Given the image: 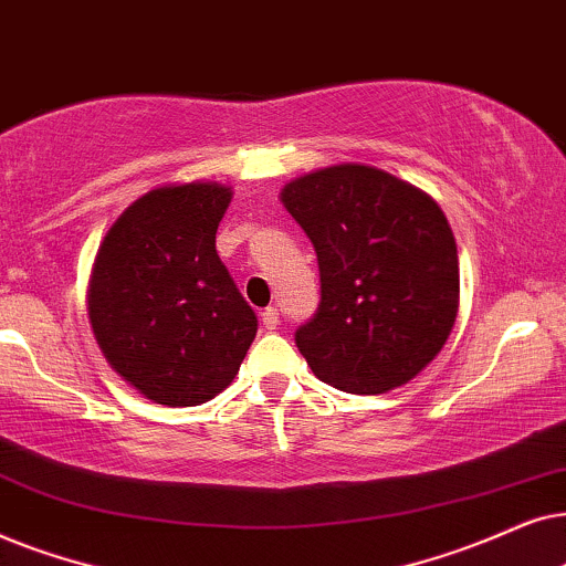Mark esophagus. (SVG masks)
<instances>
[{
  "mask_svg": "<svg viewBox=\"0 0 566 566\" xmlns=\"http://www.w3.org/2000/svg\"><path fill=\"white\" fill-rule=\"evenodd\" d=\"M261 323H263V328H266V331H274L279 326V311H276V307H266V311L261 313Z\"/></svg>",
  "mask_w": 566,
  "mask_h": 566,
  "instance_id": "1",
  "label": "esophagus"
}]
</instances>
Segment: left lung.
<instances>
[{
  "label": "left lung",
  "mask_w": 566,
  "mask_h": 566,
  "mask_svg": "<svg viewBox=\"0 0 566 566\" xmlns=\"http://www.w3.org/2000/svg\"><path fill=\"white\" fill-rule=\"evenodd\" d=\"M282 201L318 255L321 305L295 331L315 378L357 396L409 382L446 346L458 313V251L442 209L367 165L292 180Z\"/></svg>",
  "instance_id": "left-lung-1"
}]
</instances>
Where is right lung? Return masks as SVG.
<instances>
[{
    "label": "right lung",
    "mask_w": 566,
    "mask_h": 566,
    "mask_svg": "<svg viewBox=\"0 0 566 566\" xmlns=\"http://www.w3.org/2000/svg\"><path fill=\"white\" fill-rule=\"evenodd\" d=\"M230 196L220 184L155 188L97 251L87 300L95 338L113 370L157 403L214 398L259 331L214 248Z\"/></svg>",
    "instance_id": "1"
}]
</instances>
